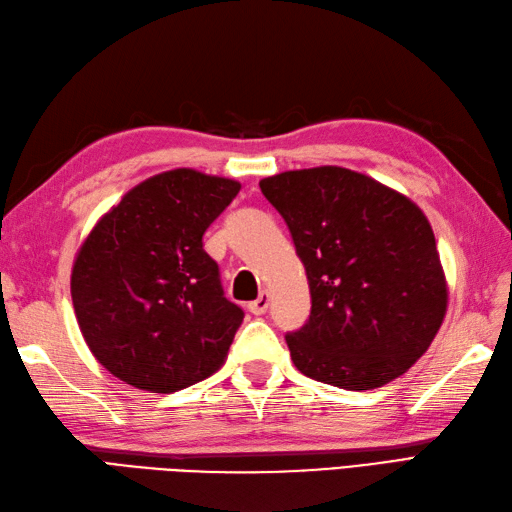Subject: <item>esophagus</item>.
<instances>
[{"instance_id":"esophagus-1","label":"esophagus","mask_w":512,"mask_h":512,"mask_svg":"<svg viewBox=\"0 0 512 512\" xmlns=\"http://www.w3.org/2000/svg\"><path fill=\"white\" fill-rule=\"evenodd\" d=\"M269 302H271L269 291H263V293H260V295L254 299V302L247 304L249 313H252V315H265L267 308H269Z\"/></svg>"}]
</instances>
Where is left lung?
<instances>
[{
	"label": "left lung",
	"instance_id": "obj_1",
	"mask_svg": "<svg viewBox=\"0 0 512 512\" xmlns=\"http://www.w3.org/2000/svg\"><path fill=\"white\" fill-rule=\"evenodd\" d=\"M291 230L310 299L286 334L304 376L347 391L400 378L428 352L447 310V280L423 210L365 173L323 165L260 180Z\"/></svg>",
	"mask_w": 512,
	"mask_h": 512
}]
</instances>
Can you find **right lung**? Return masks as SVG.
I'll use <instances>...</instances> for the list:
<instances>
[{"instance_id": "obj_1", "label": "right lung", "mask_w": 512, "mask_h": 512, "mask_svg": "<svg viewBox=\"0 0 512 512\" xmlns=\"http://www.w3.org/2000/svg\"><path fill=\"white\" fill-rule=\"evenodd\" d=\"M241 191L195 169L136 184L99 217L71 269L80 332L97 363L149 393H173L226 363L243 310L223 297L202 236Z\"/></svg>"}]
</instances>
